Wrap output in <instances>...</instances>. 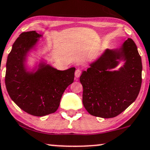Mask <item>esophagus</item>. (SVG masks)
I'll use <instances>...</instances> for the list:
<instances>
[{
    "mask_svg": "<svg viewBox=\"0 0 150 150\" xmlns=\"http://www.w3.org/2000/svg\"><path fill=\"white\" fill-rule=\"evenodd\" d=\"M82 75V71L80 69H77L75 70V75L76 77H79L80 75Z\"/></svg>",
    "mask_w": 150,
    "mask_h": 150,
    "instance_id": "obj_1",
    "label": "esophagus"
}]
</instances>
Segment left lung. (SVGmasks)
I'll return each mask as SVG.
<instances>
[{
	"mask_svg": "<svg viewBox=\"0 0 150 150\" xmlns=\"http://www.w3.org/2000/svg\"><path fill=\"white\" fill-rule=\"evenodd\" d=\"M126 61L117 71H108ZM86 71L80 81L83 86L82 103L90 115L112 118L125 110L136 100L142 84V61L138 49L131 38L120 50H107Z\"/></svg>",
	"mask_w": 150,
	"mask_h": 150,
	"instance_id": "1",
	"label": "left lung"
}]
</instances>
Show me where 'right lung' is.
Listing matches in <instances>:
<instances>
[{"label": "right lung", "mask_w": 150, "mask_h": 150, "mask_svg": "<svg viewBox=\"0 0 150 150\" xmlns=\"http://www.w3.org/2000/svg\"><path fill=\"white\" fill-rule=\"evenodd\" d=\"M40 36L35 30L20 34L8 54L5 80L12 100L22 110L38 117L57 110L64 91L73 82L75 71V68L62 71L40 64L35 73L26 72V54Z\"/></svg>", "instance_id": "right-lung-1"}]
</instances>
